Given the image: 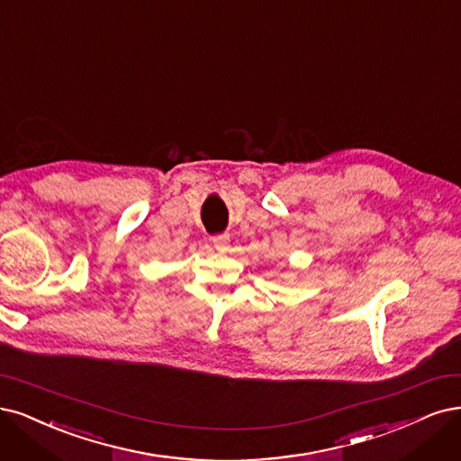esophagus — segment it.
I'll list each match as a JSON object with an SVG mask.
<instances>
[{
  "label": "esophagus",
  "mask_w": 461,
  "mask_h": 461,
  "mask_svg": "<svg viewBox=\"0 0 461 461\" xmlns=\"http://www.w3.org/2000/svg\"><path fill=\"white\" fill-rule=\"evenodd\" d=\"M212 242H213V248H215L217 251H227V249L230 248V238H229L227 234L213 236Z\"/></svg>",
  "instance_id": "1"
}]
</instances>
